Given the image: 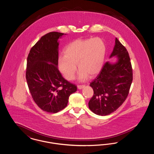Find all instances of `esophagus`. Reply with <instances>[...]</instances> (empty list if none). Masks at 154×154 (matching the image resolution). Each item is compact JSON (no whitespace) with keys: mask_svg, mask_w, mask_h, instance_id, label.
<instances>
[{"mask_svg":"<svg viewBox=\"0 0 154 154\" xmlns=\"http://www.w3.org/2000/svg\"><path fill=\"white\" fill-rule=\"evenodd\" d=\"M85 87V85H77V88H78V89H81L84 88Z\"/></svg>","mask_w":154,"mask_h":154,"instance_id":"34e87169","label":"esophagus"}]
</instances>
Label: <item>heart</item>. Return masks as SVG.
Returning <instances> with one entry per match:
<instances>
[{"instance_id": "1", "label": "heart", "mask_w": 154, "mask_h": 154, "mask_svg": "<svg viewBox=\"0 0 154 154\" xmlns=\"http://www.w3.org/2000/svg\"><path fill=\"white\" fill-rule=\"evenodd\" d=\"M106 54V44L99 37L75 40L65 48L63 57L59 58V70L67 80H72L77 65L79 80L85 81L88 75L94 77L101 71Z\"/></svg>"}]
</instances>
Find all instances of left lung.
Masks as SVG:
<instances>
[{
	"label": "left lung",
	"instance_id": "8db88e82",
	"mask_svg": "<svg viewBox=\"0 0 154 154\" xmlns=\"http://www.w3.org/2000/svg\"><path fill=\"white\" fill-rule=\"evenodd\" d=\"M114 57L116 60L107 62L90 84L94 94L88 106L98 116H107L118 109L124 102L132 84L133 73L129 54L117 38L109 58Z\"/></svg>",
	"mask_w": 154,
	"mask_h": 154
}]
</instances>
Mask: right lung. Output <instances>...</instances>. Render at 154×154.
I'll return each instance as SVG.
<instances>
[{"instance_id": "right-lung-1", "label": "right lung", "mask_w": 154, "mask_h": 154, "mask_svg": "<svg viewBox=\"0 0 154 154\" xmlns=\"http://www.w3.org/2000/svg\"><path fill=\"white\" fill-rule=\"evenodd\" d=\"M66 35L52 32L42 37L27 58L26 79L31 95L42 110L50 113L65 109L69 96L77 91L58 68V39Z\"/></svg>"}]
</instances>
